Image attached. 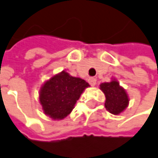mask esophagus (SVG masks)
<instances>
[{"label":"esophagus","mask_w":158,"mask_h":158,"mask_svg":"<svg viewBox=\"0 0 158 158\" xmlns=\"http://www.w3.org/2000/svg\"><path fill=\"white\" fill-rule=\"evenodd\" d=\"M88 81H89V85H90V86H92V87L96 85V79H94V78H89Z\"/></svg>","instance_id":"esophagus-1"}]
</instances>
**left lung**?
<instances>
[{"mask_svg": "<svg viewBox=\"0 0 158 158\" xmlns=\"http://www.w3.org/2000/svg\"><path fill=\"white\" fill-rule=\"evenodd\" d=\"M100 89L105 95L104 106L109 112L118 115L128 107L130 101L128 94L117 79H111L110 82L102 83Z\"/></svg>", "mask_w": 158, "mask_h": 158, "instance_id": "obj_1", "label": "left lung"}]
</instances>
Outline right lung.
<instances>
[{"instance_id": "obj_1", "label": "right lung", "mask_w": 158, "mask_h": 158, "mask_svg": "<svg viewBox=\"0 0 158 158\" xmlns=\"http://www.w3.org/2000/svg\"><path fill=\"white\" fill-rule=\"evenodd\" d=\"M89 85L84 79L72 77L63 70L46 80L39 91V102L44 113L52 120L66 118Z\"/></svg>"}]
</instances>
